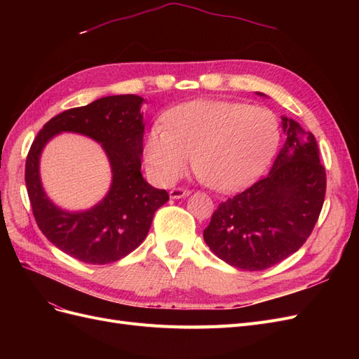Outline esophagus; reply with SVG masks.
I'll return each mask as SVG.
<instances>
[{
	"instance_id": "34e87169",
	"label": "esophagus",
	"mask_w": 359,
	"mask_h": 359,
	"mask_svg": "<svg viewBox=\"0 0 359 359\" xmlns=\"http://www.w3.org/2000/svg\"><path fill=\"white\" fill-rule=\"evenodd\" d=\"M190 194V190L187 189H181V187H177V189H172L169 191V196L170 199H181V198H186Z\"/></svg>"
}]
</instances>
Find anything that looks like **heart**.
I'll return each instance as SVG.
<instances>
[{"label": "heart", "instance_id": "heart-1", "mask_svg": "<svg viewBox=\"0 0 359 359\" xmlns=\"http://www.w3.org/2000/svg\"><path fill=\"white\" fill-rule=\"evenodd\" d=\"M165 126L151 128L144 144L151 177L165 186L187 172L194 156V169L206 186L240 190L266 169L280 144L273 112L236 102L184 103L165 115Z\"/></svg>", "mask_w": 359, "mask_h": 359}]
</instances>
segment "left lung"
Returning a JSON list of instances; mask_svg holds the SVG:
<instances>
[{
  "label": "left lung",
  "instance_id": "8db88e82",
  "mask_svg": "<svg viewBox=\"0 0 359 359\" xmlns=\"http://www.w3.org/2000/svg\"><path fill=\"white\" fill-rule=\"evenodd\" d=\"M281 126L286 142L268 175L222 202L203 231L215 256L244 271L266 269L295 253L322 211L327 173L316 139L290 118L281 116Z\"/></svg>",
  "mask_w": 359,
  "mask_h": 359
}]
</instances>
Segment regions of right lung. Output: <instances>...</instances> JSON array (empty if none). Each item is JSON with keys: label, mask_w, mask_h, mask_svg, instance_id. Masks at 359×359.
Wrapping results in <instances>:
<instances>
[{"label": "right lung", "mask_w": 359, "mask_h": 359, "mask_svg": "<svg viewBox=\"0 0 359 359\" xmlns=\"http://www.w3.org/2000/svg\"><path fill=\"white\" fill-rule=\"evenodd\" d=\"M144 99L135 94L109 95L73 107L43 126L25 163V182L32 214L48 240L72 257L91 265L116 262L147 238L154 212L169 201L144 180ZM62 131L88 135L99 142L111 163L113 182L93 209L70 213L50 202L39 181V156L48 140Z\"/></svg>", "instance_id": "add662e5"}]
</instances>
